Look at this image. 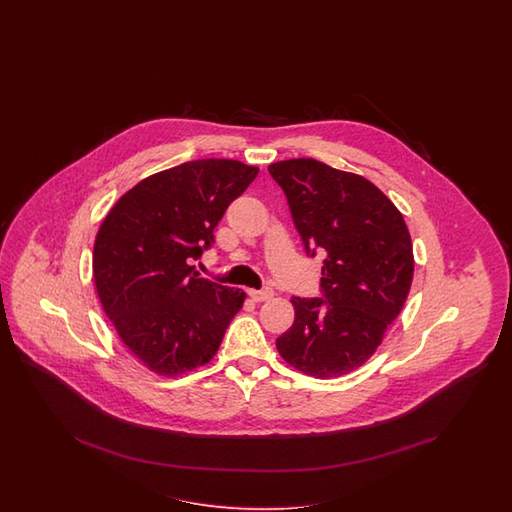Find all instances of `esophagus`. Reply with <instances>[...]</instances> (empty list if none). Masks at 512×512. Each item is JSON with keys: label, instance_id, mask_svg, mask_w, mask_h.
<instances>
[{"label": "esophagus", "instance_id": "1", "mask_svg": "<svg viewBox=\"0 0 512 512\" xmlns=\"http://www.w3.org/2000/svg\"><path fill=\"white\" fill-rule=\"evenodd\" d=\"M248 295L249 298L253 300V302H266V300H270V298L274 296V291H272V289H263V291H255V289H249Z\"/></svg>", "mask_w": 512, "mask_h": 512}]
</instances>
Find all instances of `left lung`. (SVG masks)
<instances>
[{"mask_svg":"<svg viewBox=\"0 0 512 512\" xmlns=\"http://www.w3.org/2000/svg\"><path fill=\"white\" fill-rule=\"evenodd\" d=\"M311 257L325 251V298L293 296L295 323L276 340L287 364L317 379L360 368L400 315L413 281V244L400 210L364 176L311 157L268 167Z\"/></svg>","mask_w":512,"mask_h":512,"instance_id":"8db88e82","label":"left lung"}]
</instances>
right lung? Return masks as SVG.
<instances>
[{
    "label": "right lung",
    "mask_w": 512,
    "mask_h": 512,
    "mask_svg": "<svg viewBox=\"0 0 512 512\" xmlns=\"http://www.w3.org/2000/svg\"><path fill=\"white\" fill-rule=\"evenodd\" d=\"M259 169L197 159L144 178L110 208L93 244L101 306L150 372L176 377L208 364L246 293L199 278L191 261L214 244L227 206Z\"/></svg>",
    "instance_id": "right-lung-1"
}]
</instances>
